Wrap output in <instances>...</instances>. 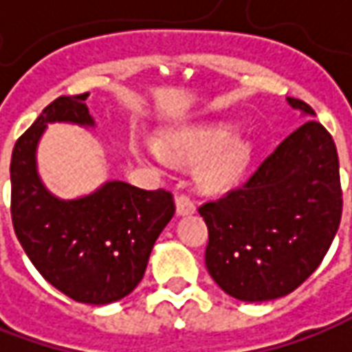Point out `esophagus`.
<instances>
[{
    "mask_svg": "<svg viewBox=\"0 0 352 352\" xmlns=\"http://www.w3.org/2000/svg\"><path fill=\"white\" fill-rule=\"evenodd\" d=\"M177 204V214H181V216H185V214H192L197 210V206H195V200L187 197V195H177L175 199Z\"/></svg>",
    "mask_w": 352,
    "mask_h": 352,
    "instance_id": "1",
    "label": "esophagus"
}]
</instances>
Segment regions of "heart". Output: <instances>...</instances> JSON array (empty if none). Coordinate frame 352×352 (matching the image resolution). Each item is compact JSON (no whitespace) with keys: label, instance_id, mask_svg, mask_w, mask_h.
I'll return each mask as SVG.
<instances>
[{"label":"heart","instance_id":"heart-1","mask_svg":"<svg viewBox=\"0 0 352 352\" xmlns=\"http://www.w3.org/2000/svg\"><path fill=\"white\" fill-rule=\"evenodd\" d=\"M232 134L234 128L230 124L175 130L165 134L162 146L150 144L140 152L160 164H167L169 157L179 162H199L206 157L199 169V183L206 190H224L241 177L251 160V144Z\"/></svg>","mask_w":352,"mask_h":352}]
</instances>
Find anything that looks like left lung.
Wrapping results in <instances>:
<instances>
[{"instance_id": "8db88e82", "label": "left lung", "mask_w": 352, "mask_h": 352, "mask_svg": "<svg viewBox=\"0 0 352 352\" xmlns=\"http://www.w3.org/2000/svg\"><path fill=\"white\" fill-rule=\"evenodd\" d=\"M306 120L241 187L199 208L208 226L206 269L226 294L267 302L296 290L333 241L343 212L339 157L311 107Z\"/></svg>"}]
</instances>
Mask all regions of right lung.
<instances>
[{
	"instance_id": "obj_1",
	"label": "right lung",
	"mask_w": 352,
	"mask_h": 352,
	"mask_svg": "<svg viewBox=\"0 0 352 352\" xmlns=\"http://www.w3.org/2000/svg\"><path fill=\"white\" fill-rule=\"evenodd\" d=\"M89 93L58 97L15 142L11 220L36 271L76 302L103 306L128 296L146 273L153 243L175 214L173 195L109 181L74 200L56 199L36 173V146L48 122L93 126Z\"/></svg>"
}]
</instances>
